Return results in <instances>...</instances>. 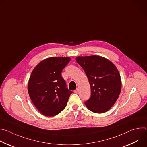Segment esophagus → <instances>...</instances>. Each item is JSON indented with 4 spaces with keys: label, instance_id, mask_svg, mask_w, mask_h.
<instances>
[{
    "label": "esophagus",
    "instance_id": "1",
    "mask_svg": "<svg viewBox=\"0 0 147 147\" xmlns=\"http://www.w3.org/2000/svg\"><path fill=\"white\" fill-rule=\"evenodd\" d=\"M74 93H76V94H77V93H78V88H77L74 91Z\"/></svg>",
    "mask_w": 147,
    "mask_h": 147
}]
</instances>
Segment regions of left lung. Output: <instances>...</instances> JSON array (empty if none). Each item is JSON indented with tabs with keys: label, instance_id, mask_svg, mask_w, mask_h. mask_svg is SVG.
<instances>
[{
	"label": "left lung",
	"instance_id": "8db88e82",
	"mask_svg": "<svg viewBox=\"0 0 147 147\" xmlns=\"http://www.w3.org/2000/svg\"><path fill=\"white\" fill-rule=\"evenodd\" d=\"M76 60L86 72L91 87V98L85 102L86 106L94 113L107 112L116 102L121 89L117 67L100 56H78Z\"/></svg>",
	"mask_w": 147,
	"mask_h": 147
}]
</instances>
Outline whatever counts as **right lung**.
I'll return each mask as SVG.
<instances>
[{"mask_svg":"<svg viewBox=\"0 0 147 147\" xmlns=\"http://www.w3.org/2000/svg\"><path fill=\"white\" fill-rule=\"evenodd\" d=\"M70 60L69 57H48L31 73L28 92L35 107L44 116H56L66 107L72 91L66 88L61 73Z\"/></svg>","mask_w":147,"mask_h":147,"instance_id":"1","label":"right lung"}]
</instances>
